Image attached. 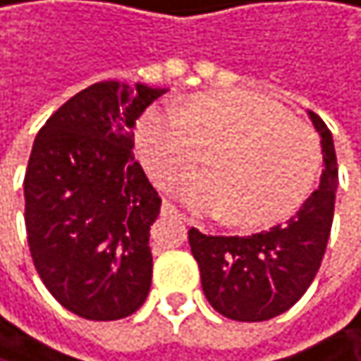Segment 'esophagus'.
I'll return each mask as SVG.
<instances>
[{"label":"esophagus","mask_w":361,"mask_h":361,"mask_svg":"<svg viewBox=\"0 0 361 361\" xmlns=\"http://www.w3.org/2000/svg\"><path fill=\"white\" fill-rule=\"evenodd\" d=\"M162 214H164V216H175V218H184V214L179 212L175 205H171L169 201H164V203H162ZM184 220H186V218H184Z\"/></svg>","instance_id":"esophagus-1"}]
</instances>
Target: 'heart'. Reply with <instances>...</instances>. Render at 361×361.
Wrapping results in <instances>:
<instances>
[{
    "label": "heart",
    "instance_id": "b5f03b06",
    "mask_svg": "<svg viewBox=\"0 0 361 361\" xmlns=\"http://www.w3.org/2000/svg\"><path fill=\"white\" fill-rule=\"evenodd\" d=\"M209 149V171L179 188L201 212H222L238 228H265L291 218L321 171L312 128L280 102L248 90L190 96L182 113L152 109L137 128V152L158 186H173Z\"/></svg>",
    "mask_w": 361,
    "mask_h": 361
}]
</instances>
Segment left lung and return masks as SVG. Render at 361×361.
I'll list each match as a JSON object with an SVG mask.
<instances>
[{
  "instance_id": "8db88e82",
  "label": "left lung",
  "mask_w": 361,
  "mask_h": 361,
  "mask_svg": "<svg viewBox=\"0 0 361 361\" xmlns=\"http://www.w3.org/2000/svg\"><path fill=\"white\" fill-rule=\"evenodd\" d=\"M323 147L319 188L285 224L255 235H205L188 231L207 302L233 321H267L289 310L314 280L331 231L338 164L325 121L308 111Z\"/></svg>"
}]
</instances>
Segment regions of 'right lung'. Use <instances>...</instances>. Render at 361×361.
<instances>
[{
  "instance_id": "add662e5",
  "label": "right lung",
  "mask_w": 361,
  "mask_h": 361,
  "mask_svg": "<svg viewBox=\"0 0 361 361\" xmlns=\"http://www.w3.org/2000/svg\"><path fill=\"white\" fill-rule=\"evenodd\" d=\"M164 92L94 83L34 141L23 182L30 252L51 295L83 319H123L149 293V226L162 201L135 160L133 130Z\"/></svg>"
}]
</instances>
